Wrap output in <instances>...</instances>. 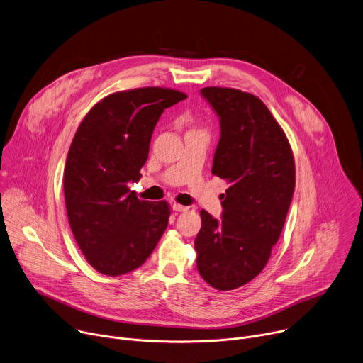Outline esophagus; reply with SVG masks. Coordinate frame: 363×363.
I'll use <instances>...</instances> for the list:
<instances>
[{
  "instance_id": "obj_1",
  "label": "esophagus",
  "mask_w": 363,
  "mask_h": 363,
  "mask_svg": "<svg viewBox=\"0 0 363 363\" xmlns=\"http://www.w3.org/2000/svg\"><path fill=\"white\" fill-rule=\"evenodd\" d=\"M172 210L175 213H184V211H188V206L181 205V203H172Z\"/></svg>"
}]
</instances>
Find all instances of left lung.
<instances>
[{
	"instance_id": "left-lung-1",
	"label": "left lung",
	"mask_w": 363,
	"mask_h": 363,
	"mask_svg": "<svg viewBox=\"0 0 363 363\" xmlns=\"http://www.w3.org/2000/svg\"><path fill=\"white\" fill-rule=\"evenodd\" d=\"M201 96L220 119L213 174L230 185L221 218L201 211L196 269L218 290H234L266 267L296 185L289 140L264 103L245 91L203 87Z\"/></svg>"
}]
</instances>
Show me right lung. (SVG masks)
I'll return each mask as SVG.
<instances>
[{
  "mask_svg": "<svg viewBox=\"0 0 363 363\" xmlns=\"http://www.w3.org/2000/svg\"><path fill=\"white\" fill-rule=\"evenodd\" d=\"M184 99L162 87L109 94L73 138L65 167L67 217L86 260L101 274L140 267L168 227V203L140 201L128 185L142 177L161 115Z\"/></svg>",
  "mask_w": 363,
  "mask_h": 363,
  "instance_id": "right-lung-1",
  "label": "right lung"
}]
</instances>
